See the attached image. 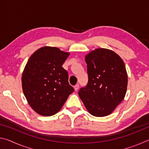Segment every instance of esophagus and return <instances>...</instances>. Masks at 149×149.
I'll use <instances>...</instances> for the list:
<instances>
[{
    "label": "esophagus",
    "mask_w": 149,
    "mask_h": 149,
    "mask_svg": "<svg viewBox=\"0 0 149 149\" xmlns=\"http://www.w3.org/2000/svg\"><path fill=\"white\" fill-rule=\"evenodd\" d=\"M79 85H75L74 86V90L75 91H77L79 89Z\"/></svg>",
    "instance_id": "34e87169"
}]
</instances>
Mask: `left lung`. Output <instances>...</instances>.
Here are the masks:
<instances>
[{
  "mask_svg": "<svg viewBox=\"0 0 149 149\" xmlns=\"http://www.w3.org/2000/svg\"><path fill=\"white\" fill-rule=\"evenodd\" d=\"M89 81L79 96L91 114L104 117L112 114L124 99L127 87L125 64L112 50L99 48L85 57Z\"/></svg>",
  "mask_w": 149,
  "mask_h": 149,
  "instance_id": "1",
  "label": "left lung"
}]
</instances>
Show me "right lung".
<instances>
[{
  "mask_svg": "<svg viewBox=\"0 0 149 149\" xmlns=\"http://www.w3.org/2000/svg\"><path fill=\"white\" fill-rule=\"evenodd\" d=\"M70 52L45 46L37 49L27 61L22 73V85L30 107L43 116L61 110L74 88L62 65Z\"/></svg>",
  "mask_w": 149,
  "mask_h": 149,
  "instance_id": "add662e5",
  "label": "right lung"
}]
</instances>
